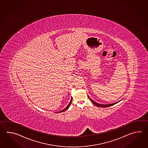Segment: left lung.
I'll return each instance as SVG.
<instances>
[{"instance_id": "obj_1", "label": "left lung", "mask_w": 148, "mask_h": 148, "mask_svg": "<svg viewBox=\"0 0 148 148\" xmlns=\"http://www.w3.org/2000/svg\"><path fill=\"white\" fill-rule=\"evenodd\" d=\"M88 98L90 99V100L91 101V102L93 103V104H94L95 105H96V106H97L98 107H110V106H113L114 105H115V104H116L117 103H119V101H117V102H116V103H114L113 104H106V105H104V104H98L97 103H96V102H95V101H93V100H92L89 97V96H88Z\"/></svg>"}]
</instances>
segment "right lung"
<instances>
[{
	"mask_svg": "<svg viewBox=\"0 0 148 148\" xmlns=\"http://www.w3.org/2000/svg\"><path fill=\"white\" fill-rule=\"evenodd\" d=\"M72 101H73V98H71V101H70L69 103V104L67 105V106H66L65 108H64L63 110H61L60 112H59L58 113H61V112H64V111H66V110H67L68 108H69V107H70V105L71 104V102H72Z\"/></svg>",
	"mask_w": 148,
	"mask_h": 148,
	"instance_id": "1",
	"label": "right lung"
}]
</instances>
